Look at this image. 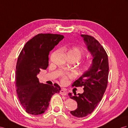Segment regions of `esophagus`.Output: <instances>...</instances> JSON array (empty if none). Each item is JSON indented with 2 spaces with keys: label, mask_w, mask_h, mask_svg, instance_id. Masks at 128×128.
<instances>
[{
  "label": "esophagus",
  "mask_w": 128,
  "mask_h": 128,
  "mask_svg": "<svg viewBox=\"0 0 128 128\" xmlns=\"http://www.w3.org/2000/svg\"><path fill=\"white\" fill-rule=\"evenodd\" d=\"M60 94H62V95H63V96H66L67 94L66 91L64 89H61V90L60 91Z\"/></svg>",
  "instance_id": "1"
}]
</instances>
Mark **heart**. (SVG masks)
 I'll return each mask as SVG.
<instances>
[{
    "mask_svg": "<svg viewBox=\"0 0 128 128\" xmlns=\"http://www.w3.org/2000/svg\"><path fill=\"white\" fill-rule=\"evenodd\" d=\"M68 54H70L72 56L76 58L77 62L79 61L80 59L82 58L85 52L84 51L80 48L77 46H74L72 48L71 50L68 51ZM93 61L91 59L89 60H85L81 65V68L83 72H86L89 70L90 68H91L92 65ZM74 77L73 74H64L62 76L60 82L63 84H66L68 82V78H70Z\"/></svg>",
    "mask_w": 128,
    "mask_h": 128,
    "instance_id": "b5f03b06",
    "label": "heart"
}]
</instances>
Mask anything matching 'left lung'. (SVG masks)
<instances>
[{"label": "left lung", "mask_w": 128, "mask_h": 128, "mask_svg": "<svg viewBox=\"0 0 128 128\" xmlns=\"http://www.w3.org/2000/svg\"><path fill=\"white\" fill-rule=\"evenodd\" d=\"M81 36L94 58L91 68L72 84V87L83 86L84 92L77 95L76 93L68 94L77 103V109L70 112L77 117L91 114L100 103L106 89L109 70L108 54L99 42L91 36Z\"/></svg>", "instance_id": "1"}]
</instances>
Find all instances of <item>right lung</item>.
Here are the masks:
<instances>
[{"label": "right lung", "instance_id": "add662e5", "mask_svg": "<svg viewBox=\"0 0 128 128\" xmlns=\"http://www.w3.org/2000/svg\"><path fill=\"white\" fill-rule=\"evenodd\" d=\"M64 38V36L39 34L28 40L22 48L16 65V91L26 112L34 115L44 113L52 95L59 93L58 84L50 86L39 83L37 75L48 65L50 52Z\"/></svg>", "mask_w": 128, "mask_h": 128}]
</instances>
